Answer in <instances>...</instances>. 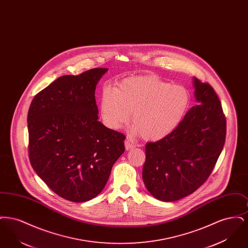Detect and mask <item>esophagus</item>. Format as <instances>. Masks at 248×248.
<instances>
[{
  "mask_svg": "<svg viewBox=\"0 0 248 248\" xmlns=\"http://www.w3.org/2000/svg\"><path fill=\"white\" fill-rule=\"evenodd\" d=\"M124 145H125V149H126L127 151H129V150L133 149V148H135V147L137 146L134 142L131 141L129 139H126V140H124Z\"/></svg>",
  "mask_w": 248,
  "mask_h": 248,
  "instance_id": "esophagus-1",
  "label": "esophagus"
}]
</instances>
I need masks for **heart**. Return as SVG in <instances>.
I'll use <instances>...</instances> for the list:
<instances>
[{"label":"heart","mask_w":248,"mask_h":248,"mask_svg":"<svg viewBox=\"0 0 248 248\" xmlns=\"http://www.w3.org/2000/svg\"><path fill=\"white\" fill-rule=\"evenodd\" d=\"M188 90L147 74L133 76L106 87L100 113L108 128L120 129L131 121L133 129L148 140H160L177 129L189 108Z\"/></svg>","instance_id":"obj_1"}]
</instances>
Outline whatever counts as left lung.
<instances>
[{
    "mask_svg": "<svg viewBox=\"0 0 248 248\" xmlns=\"http://www.w3.org/2000/svg\"><path fill=\"white\" fill-rule=\"evenodd\" d=\"M197 101L177 129L159 141L147 143L144 184L154 198L174 202L201 187L222 152L226 119L221 103L207 83L193 77Z\"/></svg>",
    "mask_w": 248,
    "mask_h": 248,
    "instance_id": "1",
    "label": "left lung"
}]
</instances>
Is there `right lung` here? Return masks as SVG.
I'll list each match as a JSON object with an SVG mask.
<instances>
[{
	"instance_id": "add662e5",
	"label": "right lung",
	"mask_w": 248,
	"mask_h": 248,
	"mask_svg": "<svg viewBox=\"0 0 248 248\" xmlns=\"http://www.w3.org/2000/svg\"><path fill=\"white\" fill-rule=\"evenodd\" d=\"M107 71L61 76L36 94L29 108L31 165L66 200L83 202L97 196L124 152L125 136L98 121L94 91Z\"/></svg>"
}]
</instances>
